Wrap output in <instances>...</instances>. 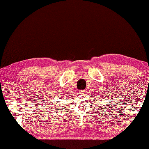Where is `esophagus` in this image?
<instances>
[{"label":"esophagus","instance_id":"obj_1","mask_svg":"<svg viewBox=\"0 0 149 149\" xmlns=\"http://www.w3.org/2000/svg\"><path fill=\"white\" fill-rule=\"evenodd\" d=\"M85 93V91H80V94H84Z\"/></svg>","mask_w":149,"mask_h":149}]
</instances>
